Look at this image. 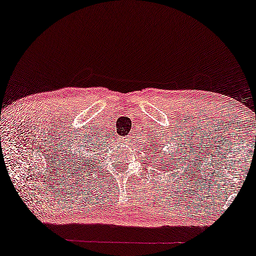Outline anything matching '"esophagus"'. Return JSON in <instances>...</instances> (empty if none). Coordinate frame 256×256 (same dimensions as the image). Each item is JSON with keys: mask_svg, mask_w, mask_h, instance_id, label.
<instances>
[{"mask_svg": "<svg viewBox=\"0 0 256 256\" xmlns=\"http://www.w3.org/2000/svg\"><path fill=\"white\" fill-rule=\"evenodd\" d=\"M125 138H126V136H125Z\"/></svg>", "mask_w": 256, "mask_h": 256, "instance_id": "obj_1", "label": "esophagus"}]
</instances>
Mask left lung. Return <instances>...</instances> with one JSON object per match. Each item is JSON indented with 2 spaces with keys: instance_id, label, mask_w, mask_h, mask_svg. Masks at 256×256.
Returning <instances> with one entry per match:
<instances>
[{
  "instance_id": "left-lung-1",
  "label": "left lung",
  "mask_w": 256,
  "mask_h": 256,
  "mask_svg": "<svg viewBox=\"0 0 256 256\" xmlns=\"http://www.w3.org/2000/svg\"><path fill=\"white\" fill-rule=\"evenodd\" d=\"M150 144H152V142H150ZM160 147H162L160 144ZM150 149H154V156H156V155H163V149L158 148V144H157V142H155L152 146H150ZM176 152H178V150H176ZM150 154H152V152H150ZM172 154H173V152H172ZM173 158H174V160H171V164H170V163H168V162H170V156H168V155L166 156V160H165V158L160 157V160H162L160 170H163L164 172H168V168L165 170V168H162L163 166H165L166 168H170V166L176 165V156L173 155ZM168 159L169 160L168 161L167 160ZM152 160H154V158H152ZM178 160H180V158H178ZM178 163H179V162H178ZM168 164L169 165L168 166H167ZM171 168L173 170V168ZM176 168V172H178V170H179V168Z\"/></svg>"
}]
</instances>
